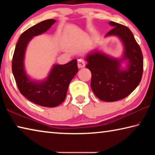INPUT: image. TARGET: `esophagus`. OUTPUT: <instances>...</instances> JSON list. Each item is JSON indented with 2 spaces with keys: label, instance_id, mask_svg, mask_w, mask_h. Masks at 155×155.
I'll list each match as a JSON object with an SVG mask.
<instances>
[{
  "label": "esophagus",
  "instance_id": "1",
  "mask_svg": "<svg viewBox=\"0 0 155 155\" xmlns=\"http://www.w3.org/2000/svg\"><path fill=\"white\" fill-rule=\"evenodd\" d=\"M85 66V62L83 59H79L78 61V67L79 68H82Z\"/></svg>",
  "mask_w": 155,
  "mask_h": 155
}]
</instances>
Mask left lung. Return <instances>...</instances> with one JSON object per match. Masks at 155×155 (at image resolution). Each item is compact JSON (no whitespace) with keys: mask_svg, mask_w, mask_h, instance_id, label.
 I'll list each match as a JSON object with an SVG mask.
<instances>
[{"mask_svg":"<svg viewBox=\"0 0 155 155\" xmlns=\"http://www.w3.org/2000/svg\"><path fill=\"white\" fill-rule=\"evenodd\" d=\"M114 28L105 37L117 36L124 46L122 58L110 57L94 50L85 57L86 68L91 73V87L94 94L106 102H114L126 98L137 87L142 77L143 55L133 33L128 27L109 22ZM127 61L125 68L121 63Z\"/></svg>","mask_w":155,"mask_h":155,"instance_id":"left-lung-1","label":"left lung"}]
</instances>
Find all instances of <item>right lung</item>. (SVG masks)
I'll use <instances>...</instances> for the list:
<instances>
[{"label":"right lung","instance_id":"right-lung-1","mask_svg":"<svg viewBox=\"0 0 155 155\" xmlns=\"http://www.w3.org/2000/svg\"><path fill=\"white\" fill-rule=\"evenodd\" d=\"M55 22L46 20L25 31L18 41L12 59L13 74L20 93L30 101L46 107H57L64 101L70 81L78 72L75 59L64 65H53L42 81L33 80L26 73L24 61L28 42L33 37L45 33Z\"/></svg>","mask_w":155,"mask_h":155}]
</instances>
